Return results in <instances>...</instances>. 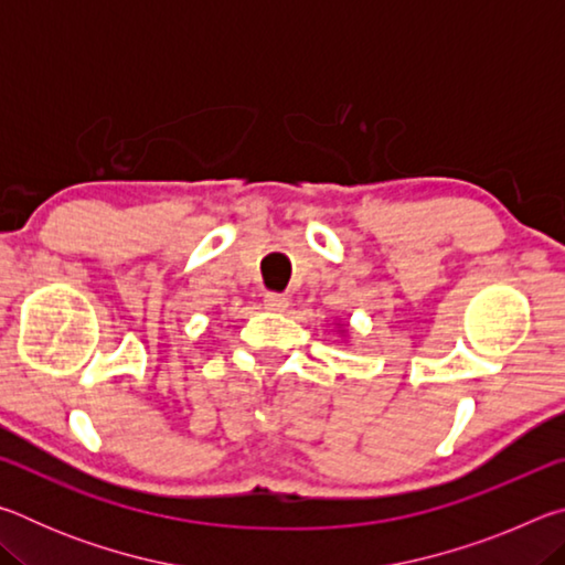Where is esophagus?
I'll return each instance as SVG.
<instances>
[{"label": "esophagus", "instance_id": "esophagus-1", "mask_svg": "<svg viewBox=\"0 0 565 565\" xmlns=\"http://www.w3.org/2000/svg\"><path fill=\"white\" fill-rule=\"evenodd\" d=\"M264 306L269 311H276V313H281V311H286L289 309V299H286L284 294H274V291H269L264 296Z\"/></svg>", "mask_w": 565, "mask_h": 565}]
</instances>
